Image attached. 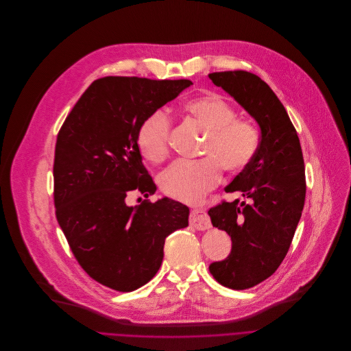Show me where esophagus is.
<instances>
[{
	"mask_svg": "<svg viewBox=\"0 0 351 351\" xmlns=\"http://www.w3.org/2000/svg\"><path fill=\"white\" fill-rule=\"evenodd\" d=\"M189 224L199 230V231H206L208 228H212V223H210V219L206 213V210L203 208H193L189 216Z\"/></svg>",
	"mask_w": 351,
	"mask_h": 351,
	"instance_id": "esophagus-1",
	"label": "esophagus"
}]
</instances>
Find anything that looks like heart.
<instances>
[{"mask_svg":"<svg viewBox=\"0 0 351 351\" xmlns=\"http://www.w3.org/2000/svg\"><path fill=\"white\" fill-rule=\"evenodd\" d=\"M182 110L206 131L197 162L178 160L159 177L162 192L184 203H197L221 180V169L230 174L243 171L256 158L260 134L253 123L238 119L235 109L217 94L186 101ZM171 121L162 110L147 116L136 131V145L151 163H162L170 155Z\"/></svg>","mask_w":351,"mask_h":351,"instance_id":"obj_1","label":"heart"}]
</instances>
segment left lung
Instances as JSON below:
<instances>
[{"label": "left lung", "mask_w": 351, "mask_h": 351, "mask_svg": "<svg viewBox=\"0 0 351 351\" xmlns=\"http://www.w3.org/2000/svg\"><path fill=\"white\" fill-rule=\"evenodd\" d=\"M208 79L232 95L258 123L260 148L253 162L226 188L243 200L208 210L213 227L232 241L230 256L210 264L216 281L242 291L271 276L284 261L306 199L304 160L287 109L258 76L246 70L210 73Z\"/></svg>", "instance_id": "8db88e82"}]
</instances>
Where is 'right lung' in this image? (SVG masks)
<instances>
[{"label": "right lung", "mask_w": 351, "mask_h": 351, "mask_svg": "<svg viewBox=\"0 0 351 351\" xmlns=\"http://www.w3.org/2000/svg\"><path fill=\"white\" fill-rule=\"evenodd\" d=\"M189 80L108 76L95 80L64 119L55 145L56 220L82 268L119 291L141 288L163 261L166 238L188 227L173 199L127 206L131 191L156 185L136 145L141 121L189 87Z\"/></svg>", "instance_id": "right-lung-1"}]
</instances>
